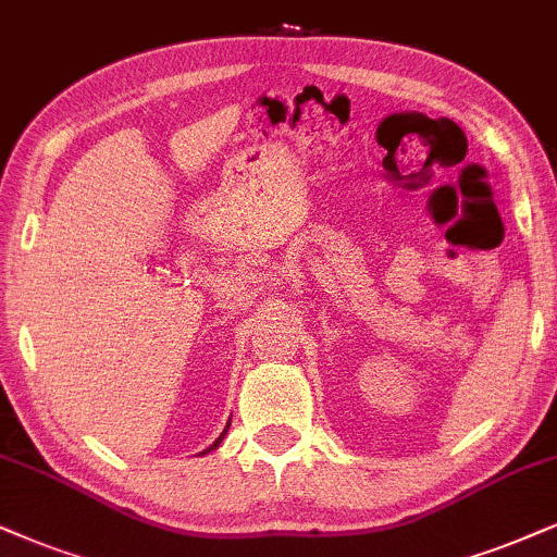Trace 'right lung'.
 <instances>
[{"mask_svg":"<svg viewBox=\"0 0 557 557\" xmlns=\"http://www.w3.org/2000/svg\"><path fill=\"white\" fill-rule=\"evenodd\" d=\"M226 432H228V426H226V429H223V434H221V436H218V440L213 442V447H218V445H221V442H223V436H226ZM213 447H208V449H206V453H210V449H213ZM206 453H202V455H206Z\"/></svg>","mask_w":557,"mask_h":557,"instance_id":"add662e5","label":"right lung"}]
</instances>
